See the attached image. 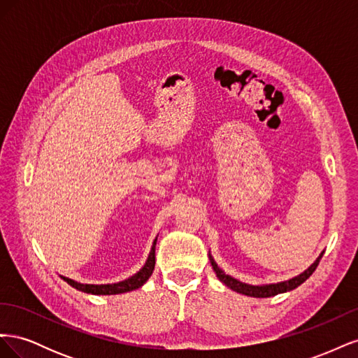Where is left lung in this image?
I'll use <instances>...</instances> for the list:
<instances>
[{
	"instance_id": "1",
	"label": "left lung",
	"mask_w": 358,
	"mask_h": 358,
	"mask_svg": "<svg viewBox=\"0 0 358 358\" xmlns=\"http://www.w3.org/2000/svg\"><path fill=\"white\" fill-rule=\"evenodd\" d=\"M324 255V251L318 255V258L313 262L305 272H301L300 275L291 278L288 280H282V282H276V284H264V285H251V284H246V282H242V280L236 279L230 275H227L224 270L216 264V262L213 259L210 251H209V259H210V264L215 270L216 276H218V279L221 280V282L224 285L229 287L230 289L239 292V294H245V296H249V297H272V296H276V294H282V292H287V291H291L297 288L299 285H301L305 280L315 272V268L320 263L321 257Z\"/></svg>"
}]
</instances>
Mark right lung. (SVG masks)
I'll return each instance as SVG.
<instances>
[{"label": "right lung", "instance_id": "right-lung-1", "mask_svg": "<svg viewBox=\"0 0 358 358\" xmlns=\"http://www.w3.org/2000/svg\"><path fill=\"white\" fill-rule=\"evenodd\" d=\"M157 239H158V236L155 237L152 248H150V252L148 255L145 266L140 268L137 273H134L133 276H129L125 280H121V282L96 285V284H80V282H78V280H73V279L66 278V276H61V278L66 280L69 285H71L73 288L79 289L82 292H88V294H94V296H113V294H122V292H128V291H134V289L142 287L154 272Z\"/></svg>", "mask_w": 358, "mask_h": 358}]
</instances>
